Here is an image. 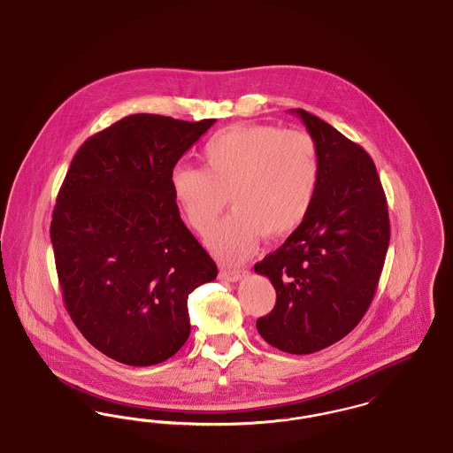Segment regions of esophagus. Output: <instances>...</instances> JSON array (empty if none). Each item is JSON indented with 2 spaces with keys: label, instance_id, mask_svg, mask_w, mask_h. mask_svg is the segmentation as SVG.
Here are the masks:
<instances>
[{
  "label": "esophagus",
  "instance_id": "1",
  "mask_svg": "<svg viewBox=\"0 0 453 453\" xmlns=\"http://www.w3.org/2000/svg\"><path fill=\"white\" fill-rule=\"evenodd\" d=\"M246 275V270H222L220 279L227 281L241 280Z\"/></svg>",
  "mask_w": 453,
  "mask_h": 453
}]
</instances>
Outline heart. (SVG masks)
Returning <instances> with one entry per match:
<instances>
[{"instance_id": "heart-1", "label": "heart", "mask_w": 453, "mask_h": 453, "mask_svg": "<svg viewBox=\"0 0 453 453\" xmlns=\"http://www.w3.org/2000/svg\"><path fill=\"white\" fill-rule=\"evenodd\" d=\"M203 168L172 172L173 196L188 224L205 233L229 202L233 214L205 239L226 263L250 258L259 236L294 233L309 214L318 183L316 141L303 130L237 124L219 130L202 148Z\"/></svg>"}]
</instances>
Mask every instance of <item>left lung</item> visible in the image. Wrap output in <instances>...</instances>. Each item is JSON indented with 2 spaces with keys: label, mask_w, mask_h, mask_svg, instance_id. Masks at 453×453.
I'll return each instance as SVG.
<instances>
[{
  "label": "left lung",
  "mask_w": 453,
  "mask_h": 453,
  "mask_svg": "<svg viewBox=\"0 0 453 453\" xmlns=\"http://www.w3.org/2000/svg\"><path fill=\"white\" fill-rule=\"evenodd\" d=\"M297 113L319 154L312 207L280 248L255 265L277 292L273 311L257 321L261 338L307 355L331 346L360 323L388 253V200L372 157L342 132Z\"/></svg>",
  "instance_id": "obj_1"
}]
</instances>
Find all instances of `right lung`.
<instances>
[{"label":"right lung","instance_id":"obj_1","mask_svg":"<svg viewBox=\"0 0 453 453\" xmlns=\"http://www.w3.org/2000/svg\"><path fill=\"white\" fill-rule=\"evenodd\" d=\"M216 124L129 115L78 150L58 195L50 241L65 309L91 345L132 366L161 364L190 334L188 296L216 280L183 224L173 168Z\"/></svg>","mask_w":453,"mask_h":453}]
</instances>
